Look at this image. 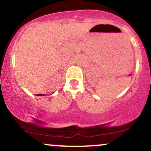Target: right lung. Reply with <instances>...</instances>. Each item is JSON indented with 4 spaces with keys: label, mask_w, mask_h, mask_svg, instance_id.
Segmentation results:
<instances>
[{
    "label": "right lung",
    "mask_w": 151,
    "mask_h": 151,
    "mask_svg": "<svg viewBox=\"0 0 151 151\" xmlns=\"http://www.w3.org/2000/svg\"><path fill=\"white\" fill-rule=\"evenodd\" d=\"M36 96H43V95H42V94H37V95H36Z\"/></svg>",
    "instance_id": "right-lung-1"
}]
</instances>
